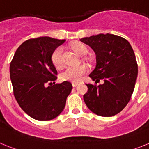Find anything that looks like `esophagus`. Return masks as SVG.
Returning <instances> with one entry per match:
<instances>
[{"label":"esophagus","instance_id":"obj_1","mask_svg":"<svg viewBox=\"0 0 149 149\" xmlns=\"http://www.w3.org/2000/svg\"><path fill=\"white\" fill-rule=\"evenodd\" d=\"M78 84H79V83H77V82H72V86H73V87H75V86H77Z\"/></svg>","mask_w":149,"mask_h":149}]
</instances>
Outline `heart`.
I'll list each match as a JSON object with an SVG mask.
<instances>
[{"mask_svg":"<svg viewBox=\"0 0 149 149\" xmlns=\"http://www.w3.org/2000/svg\"><path fill=\"white\" fill-rule=\"evenodd\" d=\"M71 47L73 51L79 56H84L87 53V48L83 43L76 42L72 43ZM63 48L62 47H58L51 54V62L56 68H61L63 67ZM87 72L88 67L86 65L69 66L66 68L64 72H62L60 74V78L63 81L79 82Z\"/></svg>","mask_w":149,"mask_h":149,"instance_id":"obj_1","label":"heart"}]
</instances>
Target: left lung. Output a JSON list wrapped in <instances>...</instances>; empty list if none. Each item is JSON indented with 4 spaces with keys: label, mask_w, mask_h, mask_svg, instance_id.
<instances>
[{
    "label": "left lung",
    "mask_w": 149,
    "mask_h": 149,
    "mask_svg": "<svg viewBox=\"0 0 149 149\" xmlns=\"http://www.w3.org/2000/svg\"><path fill=\"white\" fill-rule=\"evenodd\" d=\"M93 48L96 66L89 77L104 83L96 86L86 84L84 100L96 115L110 117L120 113L131 98L136 84L138 65L134 50L125 39L113 34H98L82 38Z\"/></svg>",
    "instance_id": "obj_1"
}]
</instances>
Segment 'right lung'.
<instances>
[{
  "instance_id": "obj_1",
  "label": "right lung",
  "mask_w": 149,
  "mask_h": 149,
  "mask_svg": "<svg viewBox=\"0 0 149 149\" xmlns=\"http://www.w3.org/2000/svg\"><path fill=\"white\" fill-rule=\"evenodd\" d=\"M65 41L48 36L30 39L18 47L10 63L14 96L21 108L36 120L60 115L72 89L69 81L55 84L57 72L51 60L52 52Z\"/></svg>"
}]
</instances>
